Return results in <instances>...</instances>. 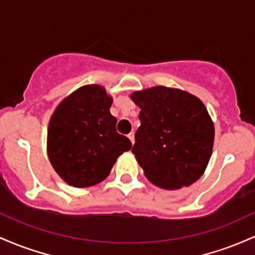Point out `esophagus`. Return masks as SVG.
<instances>
[{
  "instance_id": "esophagus-1",
  "label": "esophagus",
  "mask_w": 255,
  "mask_h": 255,
  "mask_svg": "<svg viewBox=\"0 0 255 255\" xmlns=\"http://www.w3.org/2000/svg\"><path fill=\"white\" fill-rule=\"evenodd\" d=\"M128 139H130V141H131V143H132V144H133V143H135V135H133V132L128 133Z\"/></svg>"
}]
</instances>
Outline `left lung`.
Here are the masks:
<instances>
[{"mask_svg":"<svg viewBox=\"0 0 255 255\" xmlns=\"http://www.w3.org/2000/svg\"><path fill=\"white\" fill-rule=\"evenodd\" d=\"M130 97L141 108L131 151L148 181L167 190L196 182L214 142V125L204 102L188 91L161 85Z\"/></svg>","mask_w":255,"mask_h":255,"instance_id":"left-lung-1","label":"left lung"}]
</instances>
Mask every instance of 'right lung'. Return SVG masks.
<instances>
[{"instance_id": "add662e5", "label": "right lung", "mask_w": 255, "mask_h": 255, "mask_svg": "<svg viewBox=\"0 0 255 255\" xmlns=\"http://www.w3.org/2000/svg\"><path fill=\"white\" fill-rule=\"evenodd\" d=\"M112 102L104 87L84 85L65 97L50 117L48 158L61 179L74 188L104 181L118 156L132 147L117 132Z\"/></svg>"}]
</instances>
